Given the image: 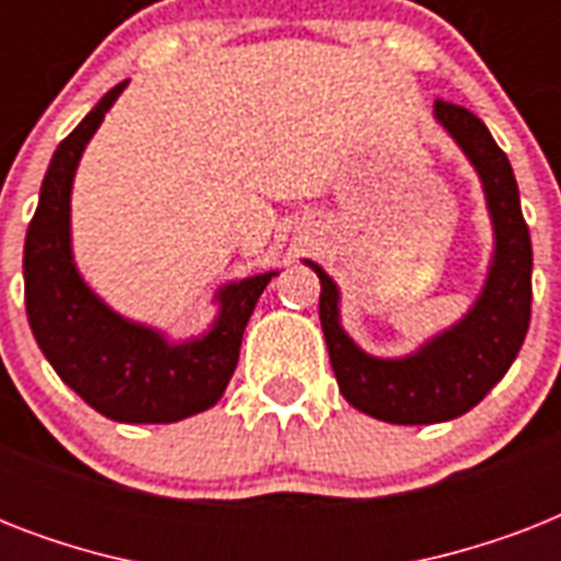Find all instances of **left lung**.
<instances>
[{"mask_svg":"<svg viewBox=\"0 0 561 561\" xmlns=\"http://www.w3.org/2000/svg\"><path fill=\"white\" fill-rule=\"evenodd\" d=\"M436 118L474 162L495 220V264L471 314L419 355L369 358L337 323V288L314 264L323 285L320 323L341 392L350 404L392 425H431L462 416L513 367L530 329L533 247L513 165L486 125L466 107L436 99Z\"/></svg>","mask_w":561,"mask_h":561,"instance_id":"8db88e82","label":"left lung"}]
</instances>
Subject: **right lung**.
<instances>
[{"label": "right lung", "instance_id": "add662e5", "mask_svg": "<svg viewBox=\"0 0 561 561\" xmlns=\"http://www.w3.org/2000/svg\"><path fill=\"white\" fill-rule=\"evenodd\" d=\"M125 83H116L51 157L25 236V311L48 364L101 416L178 422L224 396L247 320L273 273L220 290L215 329L186 346H169L151 329L127 323L83 285L69 253V192L83 145Z\"/></svg>", "mask_w": 561, "mask_h": 561}]
</instances>
